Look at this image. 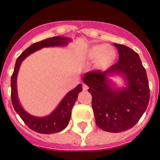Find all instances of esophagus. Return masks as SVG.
<instances>
[{"instance_id": "obj_1", "label": "esophagus", "mask_w": 160, "mask_h": 160, "mask_svg": "<svg viewBox=\"0 0 160 160\" xmlns=\"http://www.w3.org/2000/svg\"><path fill=\"white\" fill-rule=\"evenodd\" d=\"M82 87H83V90H88V86L85 85V83H83V84H82Z\"/></svg>"}]
</instances>
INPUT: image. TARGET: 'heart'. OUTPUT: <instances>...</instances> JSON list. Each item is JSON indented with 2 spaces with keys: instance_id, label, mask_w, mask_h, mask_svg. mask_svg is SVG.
<instances>
[{
  "instance_id": "b5f03b06",
  "label": "heart",
  "mask_w": 160,
  "mask_h": 160,
  "mask_svg": "<svg viewBox=\"0 0 160 160\" xmlns=\"http://www.w3.org/2000/svg\"><path fill=\"white\" fill-rule=\"evenodd\" d=\"M89 57L96 60L99 68H105L110 64L114 57V51L111 46L97 45L92 46L89 51Z\"/></svg>"
}]
</instances>
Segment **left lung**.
Instances as JSON below:
<instances>
[{"label": "left lung", "instance_id": "left-lung-1", "mask_svg": "<svg viewBox=\"0 0 160 160\" xmlns=\"http://www.w3.org/2000/svg\"><path fill=\"white\" fill-rule=\"evenodd\" d=\"M119 51V61L104 72L86 73L83 81L92 95L95 123L107 132L119 133L134 126L146 110L149 101V87L146 70L139 55L124 45L114 43ZM123 76L124 88H116L108 77Z\"/></svg>", "mask_w": 160, "mask_h": 160}]
</instances>
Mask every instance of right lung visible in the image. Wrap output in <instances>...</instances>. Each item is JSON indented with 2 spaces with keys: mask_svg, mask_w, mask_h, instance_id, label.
I'll use <instances>...</instances> for the list:
<instances>
[{
  "mask_svg": "<svg viewBox=\"0 0 160 160\" xmlns=\"http://www.w3.org/2000/svg\"><path fill=\"white\" fill-rule=\"evenodd\" d=\"M70 38L62 37V36H54L44 41H39L34 43L31 46L21 53V55L17 58L14 72L11 75V102L16 112L20 115L21 119L25 122V124L34 131L40 134H54L58 133L65 129L70 122L71 116V109L73 105H75L79 93L82 90V85H79L66 94L63 100L56 107L51 114L44 117H36L31 115L25 110L21 105V103L18 100L17 95V75L19 69L21 66L22 60L35 51H39L44 47H51V46H67L68 42L70 41Z\"/></svg>",
  "mask_w": 160,
  "mask_h": 160,
  "instance_id": "add662e5",
  "label": "right lung"
}]
</instances>
